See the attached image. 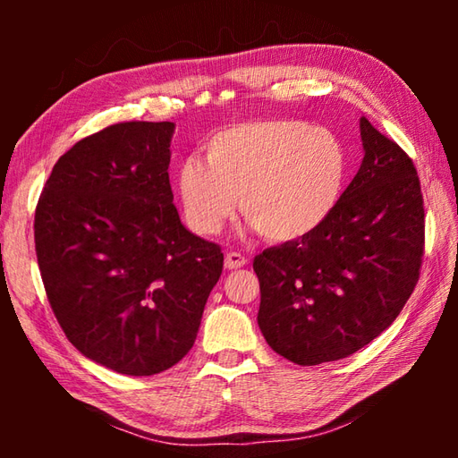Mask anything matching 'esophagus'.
I'll return each mask as SVG.
<instances>
[{
	"label": "esophagus",
	"instance_id": "obj_1",
	"mask_svg": "<svg viewBox=\"0 0 458 458\" xmlns=\"http://www.w3.org/2000/svg\"><path fill=\"white\" fill-rule=\"evenodd\" d=\"M248 264V258L242 256L240 251H228L226 258H224V266L226 269H238V267H244Z\"/></svg>",
	"mask_w": 458,
	"mask_h": 458
}]
</instances>
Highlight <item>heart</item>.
Wrapping results in <instances>:
<instances>
[{"label": "heart", "instance_id": "heart-1", "mask_svg": "<svg viewBox=\"0 0 458 458\" xmlns=\"http://www.w3.org/2000/svg\"><path fill=\"white\" fill-rule=\"evenodd\" d=\"M204 161L177 171L182 218L199 236L216 234L238 207L259 236L291 242L313 234L344 192L348 153L335 131L301 120L226 128L204 145Z\"/></svg>", "mask_w": 458, "mask_h": 458}]
</instances>
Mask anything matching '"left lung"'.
Returning a JSON list of instances; mask_svg holds the SVG:
<instances>
[{"label": "left lung", "mask_w": 458, "mask_h": 458, "mask_svg": "<svg viewBox=\"0 0 458 458\" xmlns=\"http://www.w3.org/2000/svg\"><path fill=\"white\" fill-rule=\"evenodd\" d=\"M360 135L362 165L330 218L254 258L261 335L299 366L333 362L372 343L420 279L425 208L415 165L366 118Z\"/></svg>", "instance_id": "obj_1"}]
</instances>
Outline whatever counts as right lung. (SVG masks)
I'll list each match as a JSON object with an SVG mask.
<instances>
[{
    "mask_svg": "<svg viewBox=\"0 0 458 458\" xmlns=\"http://www.w3.org/2000/svg\"><path fill=\"white\" fill-rule=\"evenodd\" d=\"M173 122H120L72 145L35 208V251L58 325L118 374L187 356L220 279L218 244L182 226L169 182Z\"/></svg>",
    "mask_w": 458,
    "mask_h": 458,
    "instance_id": "right-lung-1",
    "label": "right lung"
}]
</instances>
